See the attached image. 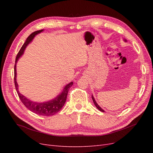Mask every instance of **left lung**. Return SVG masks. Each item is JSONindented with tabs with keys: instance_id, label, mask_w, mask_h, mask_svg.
Instances as JSON below:
<instances>
[{
	"instance_id": "8db88e82",
	"label": "left lung",
	"mask_w": 153,
	"mask_h": 153,
	"mask_svg": "<svg viewBox=\"0 0 153 153\" xmlns=\"http://www.w3.org/2000/svg\"><path fill=\"white\" fill-rule=\"evenodd\" d=\"M124 41H126V39H124ZM92 101H93V102H94V105H95V106H96L97 107V108H98L99 110H100L101 112H105V110H103L102 108H101L100 106L97 104V103H96V101H95V100H94V97H93V96L92 95Z\"/></svg>"
}]
</instances>
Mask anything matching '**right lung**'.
<instances>
[{"mask_svg": "<svg viewBox=\"0 0 153 153\" xmlns=\"http://www.w3.org/2000/svg\"><path fill=\"white\" fill-rule=\"evenodd\" d=\"M42 31H43V29L35 31L27 38L25 42L23 45L22 48H20L19 52L18 53L16 61H15V77H14V80H15V85L16 92L18 93V96L22 102V103L25 105V106L28 108L31 112H34L36 114L39 115H43V116H51V115H53L60 110H61L62 106L65 104V102L67 98V95L68 93V91L69 88H70L73 84V82H71L69 83L68 85H66L64 87L62 92L61 94H59L56 98H55L52 100H50L49 101H47V102L43 103H38L34 102L29 99H27L25 96L22 95L20 93V92L18 91V85L16 82V62L22 56L24 52V50L27 46L28 45L31 41L33 39V38L35 37L36 35L40 33Z\"/></svg>", "mask_w": 153, "mask_h": 153, "instance_id": "add662e5", "label": "right lung"}]
</instances>
